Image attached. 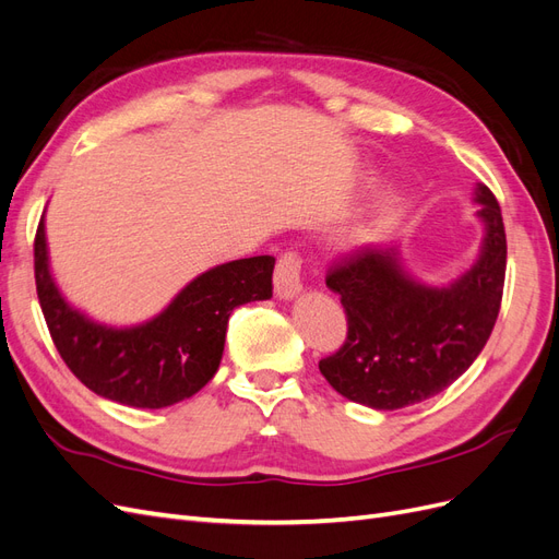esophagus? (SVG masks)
<instances>
[{"label":"esophagus","instance_id":"34e87169","mask_svg":"<svg viewBox=\"0 0 559 559\" xmlns=\"http://www.w3.org/2000/svg\"><path fill=\"white\" fill-rule=\"evenodd\" d=\"M302 261L296 251H284L275 267V294L280 298H294L300 292Z\"/></svg>","mask_w":559,"mask_h":559}]
</instances>
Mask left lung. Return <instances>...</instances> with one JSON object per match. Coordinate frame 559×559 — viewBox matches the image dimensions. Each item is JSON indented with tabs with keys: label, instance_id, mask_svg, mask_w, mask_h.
Here are the masks:
<instances>
[{
	"label": "left lung",
	"instance_id": "8db88e82",
	"mask_svg": "<svg viewBox=\"0 0 559 559\" xmlns=\"http://www.w3.org/2000/svg\"><path fill=\"white\" fill-rule=\"evenodd\" d=\"M476 202L485 224L480 257L443 289L405 275L394 247H359L333 261L326 286L341 296L347 337L319 370L337 394L399 411L443 392L476 361L497 324L506 280L499 202L483 183Z\"/></svg>",
	"mask_w": 559,
	"mask_h": 559
}]
</instances>
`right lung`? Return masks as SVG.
Instances as JSON below:
<instances>
[{"mask_svg": "<svg viewBox=\"0 0 559 559\" xmlns=\"http://www.w3.org/2000/svg\"><path fill=\"white\" fill-rule=\"evenodd\" d=\"M273 257L216 265L146 324L111 329L60 296L48 270L44 216L35 235L37 296L62 361L91 392L132 408H167L200 392L222 364L230 312L273 296Z\"/></svg>", "mask_w": 559, "mask_h": 559, "instance_id": "right-lung-1", "label": "right lung"}]
</instances>
